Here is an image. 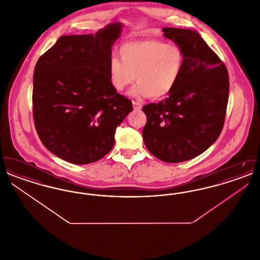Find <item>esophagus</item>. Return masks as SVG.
I'll use <instances>...</instances> for the list:
<instances>
[{"label": "esophagus", "instance_id": "obj_1", "mask_svg": "<svg viewBox=\"0 0 260 260\" xmlns=\"http://www.w3.org/2000/svg\"><path fill=\"white\" fill-rule=\"evenodd\" d=\"M133 105H134V109L135 110H140L142 108V105L141 103L137 102V101H133Z\"/></svg>", "mask_w": 260, "mask_h": 260}]
</instances>
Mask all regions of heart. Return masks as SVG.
I'll return each instance as SVG.
<instances>
[{"label":"heart","mask_w":260,"mask_h":260,"mask_svg":"<svg viewBox=\"0 0 260 260\" xmlns=\"http://www.w3.org/2000/svg\"><path fill=\"white\" fill-rule=\"evenodd\" d=\"M121 59L112 56L108 63L112 87L124 90L136 80L131 93L135 96L162 99L177 85L184 66V53L175 44L160 40L127 42L119 50Z\"/></svg>","instance_id":"heart-1"}]
</instances>
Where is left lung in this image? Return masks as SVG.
Returning <instances> with one entry per match:
<instances>
[{"label": "left lung", "instance_id": "8db88e82", "mask_svg": "<svg viewBox=\"0 0 260 260\" xmlns=\"http://www.w3.org/2000/svg\"><path fill=\"white\" fill-rule=\"evenodd\" d=\"M164 36L184 53V66L168 99L143 106L142 131L149 152L161 161L191 160L215 142L225 121L229 96L226 66L198 32L162 28Z\"/></svg>", "mask_w": 260, "mask_h": 260}]
</instances>
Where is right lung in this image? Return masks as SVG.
I'll return each mask as SVG.
<instances>
[{
  "mask_svg": "<svg viewBox=\"0 0 260 260\" xmlns=\"http://www.w3.org/2000/svg\"><path fill=\"white\" fill-rule=\"evenodd\" d=\"M123 24L93 34L61 36L38 60L33 77L37 134L53 155L75 165L99 161L115 143V132L133 111L112 87L108 63Z\"/></svg>",
  "mask_w": 260,
  "mask_h": 260,
  "instance_id": "obj_1",
  "label": "right lung"
}]
</instances>
